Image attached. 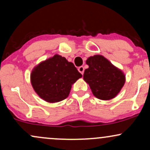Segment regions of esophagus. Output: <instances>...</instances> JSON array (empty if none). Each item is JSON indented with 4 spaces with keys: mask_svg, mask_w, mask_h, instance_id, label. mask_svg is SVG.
Wrapping results in <instances>:
<instances>
[{
    "mask_svg": "<svg viewBox=\"0 0 150 150\" xmlns=\"http://www.w3.org/2000/svg\"><path fill=\"white\" fill-rule=\"evenodd\" d=\"M78 71L80 72V73L82 74V75H83L84 74V71H85V68H84L83 66H80L78 68Z\"/></svg>",
    "mask_w": 150,
    "mask_h": 150,
    "instance_id": "1",
    "label": "esophagus"
}]
</instances>
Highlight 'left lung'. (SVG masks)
<instances>
[{
  "instance_id": "obj_1",
  "label": "left lung",
  "mask_w": 150,
  "mask_h": 150,
  "mask_svg": "<svg viewBox=\"0 0 150 150\" xmlns=\"http://www.w3.org/2000/svg\"><path fill=\"white\" fill-rule=\"evenodd\" d=\"M86 63L89 68L85 70L83 78L89 84L93 94L101 100L116 97L125 82L122 70L101 55L90 56Z\"/></svg>"
}]
</instances>
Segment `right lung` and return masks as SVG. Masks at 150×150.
Masks as SVG:
<instances>
[{
  "mask_svg": "<svg viewBox=\"0 0 150 150\" xmlns=\"http://www.w3.org/2000/svg\"><path fill=\"white\" fill-rule=\"evenodd\" d=\"M82 76L73 63L56 54L34 67L31 83L42 99L54 103L66 99L72 85Z\"/></svg>",
  "mask_w": 150,
  "mask_h": 150,
  "instance_id": "add662e5",
  "label": "right lung"
}]
</instances>
